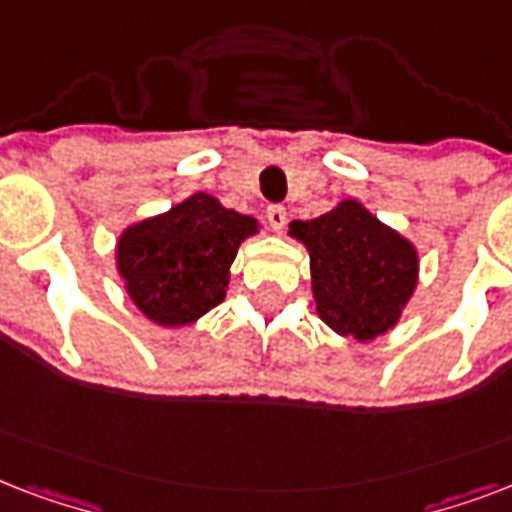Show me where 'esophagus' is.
Listing matches in <instances>:
<instances>
[{
  "mask_svg": "<svg viewBox=\"0 0 512 512\" xmlns=\"http://www.w3.org/2000/svg\"><path fill=\"white\" fill-rule=\"evenodd\" d=\"M267 221L275 232H283L285 224H288V211H285L283 205H272L267 211Z\"/></svg>",
  "mask_w": 512,
  "mask_h": 512,
  "instance_id": "34e87169",
  "label": "esophagus"
}]
</instances>
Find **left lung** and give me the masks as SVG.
Returning a JSON list of instances; mask_svg holds the SVG:
<instances>
[{
  "label": "left lung",
  "instance_id": "1",
  "mask_svg": "<svg viewBox=\"0 0 512 512\" xmlns=\"http://www.w3.org/2000/svg\"><path fill=\"white\" fill-rule=\"evenodd\" d=\"M288 235L310 253L312 299L331 331L368 344L398 326L419 283L408 237L352 197L318 219L291 221Z\"/></svg>",
  "mask_w": 512,
  "mask_h": 512
}]
</instances>
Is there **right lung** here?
Listing matches in <instances>:
<instances>
[{"label":"right lung","mask_w":512,"mask_h":512,"mask_svg":"<svg viewBox=\"0 0 512 512\" xmlns=\"http://www.w3.org/2000/svg\"><path fill=\"white\" fill-rule=\"evenodd\" d=\"M259 229L253 216L194 192L170 211L122 229L114 248L117 275L146 320L192 326L224 301L237 248Z\"/></svg>","instance_id":"add662e5"}]
</instances>
